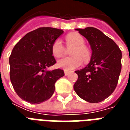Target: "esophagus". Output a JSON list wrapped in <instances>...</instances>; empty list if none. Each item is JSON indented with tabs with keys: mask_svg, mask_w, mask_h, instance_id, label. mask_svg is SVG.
<instances>
[{
	"mask_svg": "<svg viewBox=\"0 0 130 130\" xmlns=\"http://www.w3.org/2000/svg\"><path fill=\"white\" fill-rule=\"evenodd\" d=\"M64 72H65V76H67V75H68L70 73V72H69V71H67V70H65Z\"/></svg>",
	"mask_w": 130,
	"mask_h": 130,
	"instance_id": "obj_1",
	"label": "esophagus"
}]
</instances>
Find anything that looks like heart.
<instances>
[{
    "label": "heart",
    "instance_id": "1",
    "mask_svg": "<svg viewBox=\"0 0 130 130\" xmlns=\"http://www.w3.org/2000/svg\"><path fill=\"white\" fill-rule=\"evenodd\" d=\"M66 46L70 48V55L71 56L63 58L57 62V66L67 71L72 70L79 68L82 60L86 63L90 60L91 53L89 48L84 45L85 41L81 35L77 33H71L65 37ZM51 52L54 57L59 58L62 56L65 52V48L61 41L56 40L52 44Z\"/></svg>",
    "mask_w": 130,
    "mask_h": 130
}]
</instances>
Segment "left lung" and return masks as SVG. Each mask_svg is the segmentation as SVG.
Here are the masks:
<instances>
[{
    "instance_id": "8db88e82",
    "label": "left lung",
    "mask_w": 130,
    "mask_h": 130,
    "mask_svg": "<svg viewBox=\"0 0 130 130\" xmlns=\"http://www.w3.org/2000/svg\"><path fill=\"white\" fill-rule=\"evenodd\" d=\"M76 30L88 40L92 56L86 68L75 71L78 79L74 90L86 102L98 103L111 95L117 86L121 72L122 52L113 40L95 28Z\"/></svg>"
}]
</instances>
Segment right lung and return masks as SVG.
I'll list each match as a JSON object with an SVG mask.
<instances>
[{"mask_svg": "<svg viewBox=\"0 0 130 130\" xmlns=\"http://www.w3.org/2000/svg\"><path fill=\"white\" fill-rule=\"evenodd\" d=\"M62 33V30L54 28H39L27 33L13 48L9 58L10 80L22 100L40 104L54 94L55 83L65 75L64 71L46 69L56 62L51 46Z\"/></svg>", "mask_w": 130, "mask_h": 130, "instance_id": "add662e5", "label": "right lung"}]
</instances>
